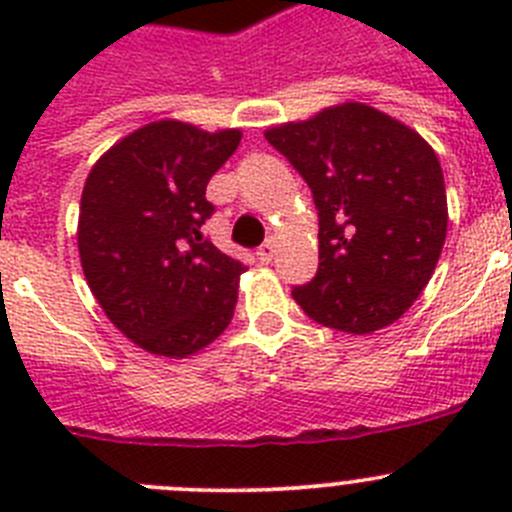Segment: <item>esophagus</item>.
Here are the masks:
<instances>
[{
    "label": "esophagus",
    "instance_id": "34e87169",
    "mask_svg": "<svg viewBox=\"0 0 512 512\" xmlns=\"http://www.w3.org/2000/svg\"><path fill=\"white\" fill-rule=\"evenodd\" d=\"M256 256H259L261 264H269V261L274 259V241L269 238V241L261 243V246L256 248Z\"/></svg>",
    "mask_w": 512,
    "mask_h": 512
}]
</instances>
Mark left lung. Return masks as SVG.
Wrapping results in <instances>:
<instances>
[{"mask_svg": "<svg viewBox=\"0 0 512 512\" xmlns=\"http://www.w3.org/2000/svg\"><path fill=\"white\" fill-rule=\"evenodd\" d=\"M318 210V274L292 297L307 318L364 336L418 300L446 241V187L433 148L395 117L346 102L266 130Z\"/></svg>", "mask_w": 512, "mask_h": 512, "instance_id": "8db88e82", "label": "left lung"}]
</instances>
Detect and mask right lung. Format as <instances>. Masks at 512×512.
I'll return each mask as SVG.
<instances>
[{
  "mask_svg": "<svg viewBox=\"0 0 512 512\" xmlns=\"http://www.w3.org/2000/svg\"><path fill=\"white\" fill-rule=\"evenodd\" d=\"M241 130L161 120L138 128L89 171L79 207V256L92 295L117 328L156 356L197 354L230 325L241 261L202 225L205 189Z\"/></svg>",
  "mask_w": 512,
  "mask_h": 512,
  "instance_id": "obj_1",
  "label": "right lung"
}]
</instances>
